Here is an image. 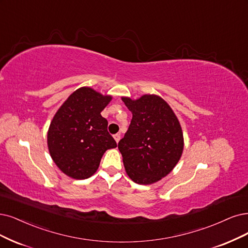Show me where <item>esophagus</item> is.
Returning a JSON list of instances; mask_svg holds the SVG:
<instances>
[{"label": "esophagus", "instance_id": "esophagus-1", "mask_svg": "<svg viewBox=\"0 0 248 248\" xmlns=\"http://www.w3.org/2000/svg\"><path fill=\"white\" fill-rule=\"evenodd\" d=\"M113 138H114V140L116 141V143H118V142H119V140H121V134H116V135H114V136H113Z\"/></svg>", "mask_w": 248, "mask_h": 248}]
</instances>
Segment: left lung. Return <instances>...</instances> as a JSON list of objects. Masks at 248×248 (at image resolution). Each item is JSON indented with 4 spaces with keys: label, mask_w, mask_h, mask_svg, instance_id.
<instances>
[{
    "label": "left lung",
    "mask_w": 248,
    "mask_h": 248,
    "mask_svg": "<svg viewBox=\"0 0 248 248\" xmlns=\"http://www.w3.org/2000/svg\"><path fill=\"white\" fill-rule=\"evenodd\" d=\"M133 114L129 130L118 142L126 175L140 185L167 177L179 162L184 137L177 115L160 96L122 97Z\"/></svg>",
    "instance_id": "8db88e82"
}]
</instances>
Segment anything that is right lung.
Masks as SVG:
<instances>
[{
  "instance_id": "obj_1",
  "label": "right lung",
  "mask_w": 248,
  "mask_h": 248,
  "mask_svg": "<svg viewBox=\"0 0 248 248\" xmlns=\"http://www.w3.org/2000/svg\"><path fill=\"white\" fill-rule=\"evenodd\" d=\"M111 100L112 96L81 87L55 113L47 135L48 149L66 176L76 180L93 176L105 151L116 147L107 131L108 122L101 115Z\"/></svg>"
}]
</instances>
